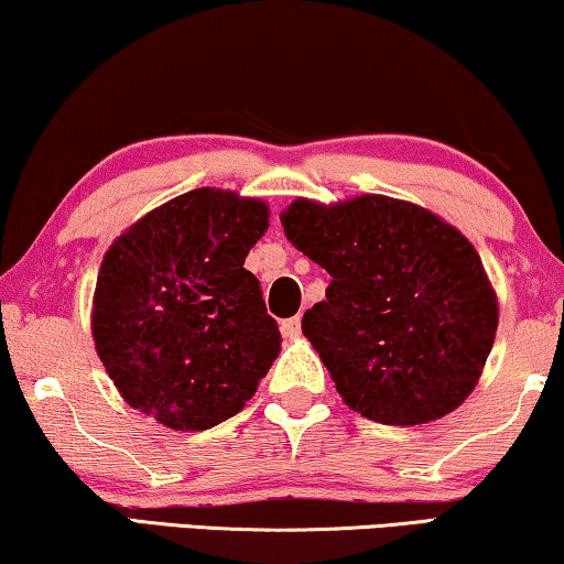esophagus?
<instances>
[{
	"label": "esophagus",
	"mask_w": 564,
	"mask_h": 564,
	"mask_svg": "<svg viewBox=\"0 0 564 564\" xmlns=\"http://www.w3.org/2000/svg\"><path fill=\"white\" fill-rule=\"evenodd\" d=\"M300 317H288V321H282V336L284 338H297L300 336Z\"/></svg>",
	"instance_id": "esophagus-1"
}]
</instances>
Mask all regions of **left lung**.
<instances>
[{"mask_svg":"<svg viewBox=\"0 0 564 564\" xmlns=\"http://www.w3.org/2000/svg\"><path fill=\"white\" fill-rule=\"evenodd\" d=\"M282 228L330 274L302 333L350 410L422 424L463 404L491 354L499 302L458 228L387 195L295 200Z\"/></svg>","mask_w":564,"mask_h":564,"instance_id":"8db88e82","label":"left lung"}]
</instances>
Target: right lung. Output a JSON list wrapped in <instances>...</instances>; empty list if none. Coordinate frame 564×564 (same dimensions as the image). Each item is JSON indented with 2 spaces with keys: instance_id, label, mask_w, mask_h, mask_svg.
I'll list each match as a JSON object with an SVG mask.
<instances>
[{
  "instance_id": "obj_1",
  "label": "right lung",
  "mask_w": 564,
  "mask_h": 564,
  "mask_svg": "<svg viewBox=\"0 0 564 564\" xmlns=\"http://www.w3.org/2000/svg\"><path fill=\"white\" fill-rule=\"evenodd\" d=\"M262 200L198 187L140 218L106 251L94 295L99 358L134 410L208 430L254 397L280 354L259 280Z\"/></svg>"
}]
</instances>
